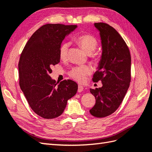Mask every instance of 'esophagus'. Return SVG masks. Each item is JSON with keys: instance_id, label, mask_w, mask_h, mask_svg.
Returning a JSON list of instances; mask_svg holds the SVG:
<instances>
[{"instance_id": "1", "label": "esophagus", "mask_w": 152, "mask_h": 152, "mask_svg": "<svg viewBox=\"0 0 152 152\" xmlns=\"http://www.w3.org/2000/svg\"><path fill=\"white\" fill-rule=\"evenodd\" d=\"M83 86H82L79 85V86H78V91L79 93H81L82 91H83Z\"/></svg>"}]
</instances>
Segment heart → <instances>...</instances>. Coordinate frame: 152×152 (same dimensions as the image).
Here are the masks:
<instances>
[{
	"label": "heart",
	"mask_w": 152,
	"mask_h": 152,
	"mask_svg": "<svg viewBox=\"0 0 152 152\" xmlns=\"http://www.w3.org/2000/svg\"><path fill=\"white\" fill-rule=\"evenodd\" d=\"M76 41L88 54L92 53L97 47V41L96 38L90 34H82L77 38ZM69 47V44L67 42H63L60 46L59 56L61 59H65L66 58ZM91 70L88 66H76L69 71V75L76 81L83 82L85 81L87 76H88Z\"/></svg>",
	"instance_id": "1"
}]
</instances>
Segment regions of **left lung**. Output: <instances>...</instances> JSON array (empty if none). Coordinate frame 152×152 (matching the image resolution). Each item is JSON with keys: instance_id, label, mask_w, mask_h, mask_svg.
Listing matches in <instances>:
<instances>
[{"instance_id": "left-lung-1", "label": "left lung", "mask_w": 152, "mask_h": 152, "mask_svg": "<svg viewBox=\"0 0 152 152\" xmlns=\"http://www.w3.org/2000/svg\"><path fill=\"white\" fill-rule=\"evenodd\" d=\"M100 32L102 56L93 81H101L102 86L90 92L96 102L89 112L96 118L113 114L124 100L131 82V57L125 42L117 31L104 23H95Z\"/></svg>"}]
</instances>
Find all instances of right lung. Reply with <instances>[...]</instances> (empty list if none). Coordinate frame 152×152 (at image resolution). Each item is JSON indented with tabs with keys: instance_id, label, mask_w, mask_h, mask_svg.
Here are the masks:
<instances>
[{
	"instance_id": "add662e5",
	"label": "right lung",
	"mask_w": 152,
	"mask_h": 152,
	"mask_svg": "<svg viewBox=\"0 0 152 152\" xmlns=\"http://www.w3.org/2000/svg\"><path fill=\"white\" fill-rule=\"evenodd\" d=\"M77 25L46 24L34 32L19 59V86L31 109L45 119L63 114L67 101L76 95L78 84L64 80L57 85L50 74L60 62L59 50L63 40Z\"/></svg>"
}]
</instances>
